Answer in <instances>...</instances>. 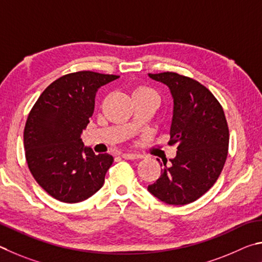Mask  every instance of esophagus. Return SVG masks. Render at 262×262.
<instances>
[{"instance_id": "34e87169", "label": "esophagus", "mask_w": 262, "mask_h": 262, "mask_svg": "<svg viewBox=\"0 0 262 262\" xmlns=\"http://www.w3.org/2000/svg\"><path fill=\"white\" fill-rule=\"evenodd\" d=\"M122 158L125 159V160H137V159H139L140 157H139V155H137V154L124 153V154H122Z\"/></svg>"}]
</instances>
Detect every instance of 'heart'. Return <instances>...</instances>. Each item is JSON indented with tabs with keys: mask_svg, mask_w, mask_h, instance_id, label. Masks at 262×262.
Here are the masks:
<instances>
[{
	"mask_svg": "<svg viewBox=\"0 0 262 262\" xmlns=\"http://www.w3.org/2000/svg\"><path fill=\"white\" fill-rule=\"evenodd\" d=\"M136 96H153V98L159 100V95L157 92L147 86L136 87L134 92H132V98H136Z\"/></svg>",
	"mask_w": 262,
	"mask_h": 262,
	"instance_id": "b5f03b06",
	"label": "heart"
}]
</instances>
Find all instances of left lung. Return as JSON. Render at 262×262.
<instances>
[{"label": "left lung", "instance_id": "obj_1", "mask_svg": "<svg viewBox=\"0 0 262 262\" xmlns=\"http://www.w3.org/2000/svg\"><path fill=\"white\" fill-rule=\"evenodd\" d=\"M149 77L166 84L172 94L169 145H177V155L171 163H161L162 175L148 185V191L168 205L191 204L222 172L229 147L226 115L212 92L190 77L169 71L149 73Z\"/></svg>", "mask_w": 262, "mask_h": 262}]
</instances>
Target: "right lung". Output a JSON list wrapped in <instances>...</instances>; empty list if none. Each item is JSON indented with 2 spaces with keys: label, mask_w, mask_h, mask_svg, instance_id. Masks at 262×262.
I'll list each match as a JSON object with an SVG mask.
<instances>
[{
  "label": "right lung",
  "mask_w": 262,
  "mask_h": 262,
  "mask_svg": "<svg viewBox=\"0 0 262 262\" xmlns=\"http://www.w3.org/2000/svg\"><path fill=\"white\" fill-rule=\"evenodd\" d=\"M117 78L93 71L68 73L53 81L32 107L24 128L26 162L54 199L76 204L102 187L114 158L84 147L80 135L93 114L96 91Z\"/></svg>",
  "instance_id": "obj_1"
}]
</instances>
